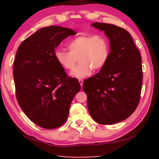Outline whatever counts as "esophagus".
Returning <instances> with one entry per match:
<instances>
[{
	"instance_id": "obj_1",
	"label": "esophagus",
	"mask_w": 159,
	"mask_h": 159,
	"mask_svg": "<svg viewBox=\"0 0 159 159\" xmlns=\"http://www.w3.org/2000/svg\"><path fill=\"white\" fill-rule=\"evenodd\" d=\"M79 83H80V86H83V79H79Z\"/></svg>"
}]
</instances>
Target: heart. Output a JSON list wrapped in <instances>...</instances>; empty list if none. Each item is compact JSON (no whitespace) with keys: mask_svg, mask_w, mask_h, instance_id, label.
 Here are the masks:
<instances>
[{"mask_svg":"<svg viewBox=\"0 0 159 159\" xmlns=\"http://www.w3.org/2000/svg\"><path fill=\"white\" fill-rule=\"evenodd\" d=\"M70 51L57 48L54 57L57 62L65 70H71L77 62L79 64L70 72V76L83 79L92 74L93 68L99 70L108 61L110 47L107 38L102 34L81 35L68 44Z\"/></svg>","mask_w":159,"mask_h":159,"instance_id":"b5f03b06","label":"heart"}]
</instances>
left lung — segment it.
I'll use <instances>...</instances> for the list:
<instances>
[{"label": "left lung", "instance_id": "obj_1", "mask_svg": "<svg viewBox=\"0 0 159 159\" xmlns=\"http://www.w3.org/2000/svg\"><path fill=\"white\" fill-rule=\"evenodd\" d=\"M91 26L104 31L111 52L104 67L84 80L91 117L101 125L125 120L136 109L143 84L142 60L131 34L122 28L104 23Z\"/></svg>", "mask_w": 159, "mask_h": 159}]
</instances>
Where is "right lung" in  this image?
<instances>
[{"mask_svg":"<svg viewBox=\"0 0 159 159\" xmlns=\"http://www.w3.org/2000/svg\"><path fill=\"white\" fill-rule=\"evenodd\" d=\"M76 34L65 27L42 28L17 49L13 67L16 99L25 115L40 127L62 126L80 89L78 79L68 77L54 57L62 40Z\"/></svg>","mask_w":159,"mask_h":159,"instance_id":"right-lung-1","label":"right lung"}]
</instances>
